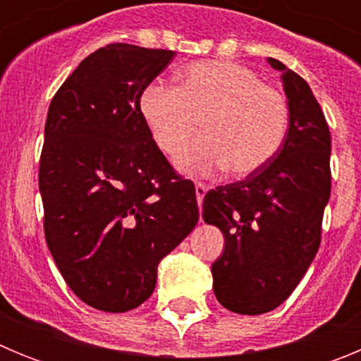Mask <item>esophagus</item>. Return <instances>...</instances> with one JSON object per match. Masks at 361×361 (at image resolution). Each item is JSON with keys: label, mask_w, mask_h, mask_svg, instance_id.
Here are the masks:
<instances>
[{"label": "esophagus", "mask_w": 361, "mask_h": 361, "mask_svg": "<svg viewBox=\"0 0 361 361\" xmlns=\"http://www.w3.org/2000/svg\"><path fill=\"white\" fill-rule=\"evenodd\" d=\"M206 191H208V186L202 183H197L195 184V193H197V202H199V206L202 204V199L204 195H206Z\"/></svg>", "instance_id": "1"}]
</instances>
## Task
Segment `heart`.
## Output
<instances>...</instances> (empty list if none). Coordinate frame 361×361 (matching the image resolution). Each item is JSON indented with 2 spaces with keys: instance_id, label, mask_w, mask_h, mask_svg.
Wrapping results in <instances>:
<instances>
[{
  "instance_id": "b5f03b06",
  "label": "heart",
  "mask_w": 361,
  "mask_h": 361,
  "mask_svg": "<svg viewBox=\"0 0 361 361\" xmlns=\"http://www.w3.org/2000/svg\"><path fill=\"white\" fill-rule=\"evenodd\" d=\"M139 108L159 148L177 155L199 130L206 135L177 159L191 175L228 170L245 177L279 153L289 128L288 101L251 68L231 61H199L180 73L178 88L149 82Z\"/></svg>"
}]
</instances>
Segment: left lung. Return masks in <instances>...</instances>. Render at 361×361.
I'll return each mask as SVG.
<instances>
[{
	"mask_svg": "<svg viewBox=\"0 0 361 361\" xmlns=\"http://www.w3.org/2000/svg\"><path fill=\"white\" fill-rule=\"evenodd\" d=\"M282 72L289 128L279 153L244 180L206 193L202 219L222 231L224 253L212 266L213 291L226 309L262 314L295 291L320 247L331 197V132L298 73Z\"/></svg>",
	"mask_w": 361,
	"mask_h": 361,
	"instance_id": "8db88e82",
	"label": "left lung"
}]
</instances>
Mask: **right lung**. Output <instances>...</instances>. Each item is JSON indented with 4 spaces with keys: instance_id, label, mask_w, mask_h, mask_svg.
I'll return each instance as SVG.
<instances>
[{
    "instance_id": "1",
    "label": "right lung",
    "mask_w": 361,
    "mask_h": 361,
    "mask_svg": "<svg viewBox=\"0 0 361 361\" xmlns=\"http://www.w3.org/2000/svg\"><path fill=\"white\" fill-rule=\"evenodd\" d=\"M173 50L111 43L56 92L44 124V238L68 288L104 312L135 309L199 222L195 186L166 161L139 108Z\"/></svg>"
}]
</instances>
